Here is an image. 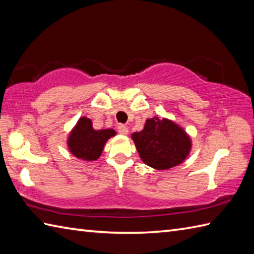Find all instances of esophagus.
<instances>
[{
	"label": "esophagus",
	"mask_w": 254,
	"mask_h": 254,
	"mask_svg": "<svg viewBox=\"0 0 254 254\" xmlns=\"http://www.w3.org/2000/svg\"><path fill=\"white\" fill-rule=\"evenodd\" d=\"M118 131H119V133L122 134V135H127L128 128L126 126H122V124H121V126L118 127Z\"/></svg>",
	"instance_id": "esophagus-1"
}]
</instances>
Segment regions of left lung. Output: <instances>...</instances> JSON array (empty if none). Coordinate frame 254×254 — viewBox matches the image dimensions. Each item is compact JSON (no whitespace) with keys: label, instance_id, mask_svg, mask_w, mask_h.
<instances>
[{"label":"left lung","instance_id":"1","mask_svg":"<svg viewBox=\"0 0 254 254\" xmlns=\"http://www.w3.org/2000/svg\"><path fill=\"white\" fill-rule=\"evenodd\" d=\"M139 158L156 170H168L181 165L192 149V138L185 128L170 119L155 116L145 121L144 128L134 132Z\"/></svg>","mask_w":254,"mask_h":254}]
</instances>
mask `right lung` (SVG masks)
Masks as SVG:
<instances>
[{
	"label": "right lung",
	"instance_id": "obj_1",
	"mask_svg": "<svg viewBox=\"0 0 254 254\" xmlns=\"http://www.w3.org/2000/svg\"><path fill=\"white\" fill-rule=\"evenodd\" d=\"M117 132L113 128L95 130L93 121L86 117H80L67 135V148L74 157L84 161L98 159L108 139Z\"/></svg>",
	"mask_w": 254,
	"mask_h": 254
}]
</instances>
